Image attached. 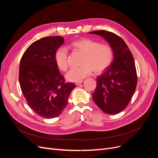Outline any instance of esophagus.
I'll use <instances>...</instances> for the list:
<instances>
[{"instance_id":"obj_1","label":"esophagus","mask_w":158,"mask_h":158,"mask_svg":"<svg viewBox=\"0 0 158 158\" xmlns=\"http://www.w3.org/2000/svg\"><path fill=\"white\" fill-rule=\"evenodd\" d=\"M83 82V81L82 80H80V81H78V82H76V83H75V84L76 85H79L80 84H81Z\"/></svg>"}]
</instances>
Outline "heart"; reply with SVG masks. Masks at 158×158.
Returning a JSON list of instances; mask_svg holds the SVG:
<instances>
[{"label":"heart","instance_id":"1","mask_svg":"<svg viewBox=\"0 0 158 158\" xmlns=\"http://www.w3.org/2000/svg\"><path fill=\"white\" fill-rule=\"evenodd\" d=\"M73 50L82 52L79 67L70 69L66 74V78L70 82H78L92 74H100L111 65L113 59V51L108 44L88 38L73 41L70 45ZM69 51L64 47L57 49L55 53V61L58 69L66 71L69 66Z\"/></svg>","mask_w":158,"mask_h":158}]
</instances>
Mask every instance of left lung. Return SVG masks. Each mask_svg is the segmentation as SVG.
<instances>
[{
    "instance_id": "1",
    "label": "left lung",
    "mask_w": 158,
    "mask_h": 158,
    "mask_svg": "<svg viewBox=\"0 0 158 158\" xmlns=\"http://www.w3.org/2000/svg\"><path fill=\"white\" fill-rule=\"evenodd\" d=\"M89 33L103 37L114 53L111 64L97 77L93 99L104 113H118L127 107L135 92L137 74L135 60L125 42L114 33L106 30Z\"/></svg>"
}]
</instances>
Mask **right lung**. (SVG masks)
Returning <instances> with one entry per match:
<instances>
[{"label": "right lung", "mask_w": 158, "mask_h": 158, "mask_svg": "<svg viewBox=\"0 0 158 158\" xmlns=\"http://www.w3.org/2000/svg\"><path fill=\"white\" fill-rule=\"evenodd\" d=\"M64 43L60 36L41 38L28 47L20 60L19 82L22 94L28 106L43 118L59 116L76 87L65 82L55 61V52Z\"/></svg>", "instance_id": "add662e5"}]
</instances>
